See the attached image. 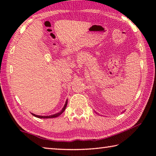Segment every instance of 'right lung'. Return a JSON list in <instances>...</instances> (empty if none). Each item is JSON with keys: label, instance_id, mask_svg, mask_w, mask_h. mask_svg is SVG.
I'll list each match as a JSON object with an SVG mask.
<instances>
[{"label": "right lung", "instance_id": "obj_1", "mask_svg": "<svg viewBox=\"0 0 156 156\" xmlns=\"http://www.w3.org/2000/svg\"><path fill=\"white\" fill-rule=\"evenodd\" d=\"M67 100H66V102L65 104L64 105V107H63L62 109L60 111V112L57 113H55V114L54 115H36V114H34V113H32V115L35 116V117L36 118H56V117H58V116H59L62 114V113L64 112V111L66 109V107H67Z\"/></svg>", "mask_w": 156, "mask_h": 156}]
</instances>
